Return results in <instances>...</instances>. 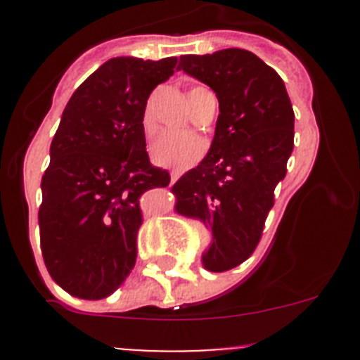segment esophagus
Masks as SVG:
<instances>
[{"label":"esophagus","mask_w":360,"mask_h":360,"mask_svg":"<svg viewBox=\"0 0 360 360\" xmlns=\"http://www.w3.org/2000/svg\"><path fill=\"white\" fill-rule=\"evenodd\" d=\"M177 179H179V174H177V172H172V174H170V183H176V181Z\"/></svg>","instance_id":"esophagus-1"}]
</instances>
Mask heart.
Masks as SVG:
<instances>
[{
	"mask_svg": "<svg viewBox=\"0 0 360 360\" xmlns=\"http://www.w3.org/2000/svg\"><path fill=\"white\" fill-rule=\"evenodd\" d=\"M202 90L200 86L191 89L188 97L193 96L195 92ZM141 127H143L144 136L150 137L155 132V116L151 104L144 108L143 116H141ZM207 151L205 141L197 134H179V132H163L153 141L150 148V157L153 163L167 169H174L177 172L193 167Z\"/></svg>",
	"mask_w": 360,
	"mask_h": 360,
	"instance_id": "b5f03b06",
	"label": "heart"
}]
</instances>
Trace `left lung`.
Listing matches in <instances>:
<instances>
[{
  "mask_svg": "<svg viewBox=\"0 0 360 360\" xmlns=\"http://www.w3.org/2000/svg\"><path fill=\"white\" fill-rule=\"evenodd\" d=\"M179 69L209 85L219 101L212 146L172 186L177 212L212 230L207 270L228 271L261 240L294 146V111L284 82L249 50L181 56Z\"/></svg>",
  "mask_w": 360,
  "mask_h": 360,
  "instance_id": "left-lung-1",
  "label": "left lung"
}]
</instances>
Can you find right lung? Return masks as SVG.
Here are the masks:
<instances>
[{
    "label": "right lung",
    "instance_id": "obj_1",
    "mask_svg": "<svg viewBox=\"0 0 360 360\" xmlns=\"http://www.w3.org/2000/svg\"><path fill=\"white\" fill-rule=\"evenodd\" d=\"M177 57H115L76 89L50 146L38 219L46 270L69 294L103 300L137 259L141 197L170 184L146 153L141 116Z\"/></svg>",
    "mask_w": 360,
    "mask_h": 360
}]
</instances>
